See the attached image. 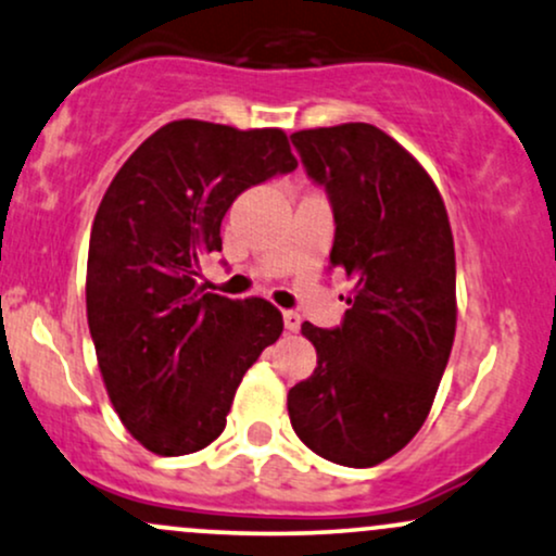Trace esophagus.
<instances>
[{
	"mask_svg": "<svg viewBox=\"0 0 556 556\" xmlns=\"http://www.w3.org/2000/svg\"><path fill=\"white\" fill-rule=\"evenodd\" d=\"M282 318H285V329L287 331H298L300 329V314H298V311H285Z\"/></svg>",
	"mask_w": 556,
	"mask_h": 556,
	"instance_id": "1",
	"label": "esophagus"
}]
</instances>
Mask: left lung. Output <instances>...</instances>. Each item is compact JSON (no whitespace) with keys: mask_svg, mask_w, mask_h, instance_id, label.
I'll return each instance as SVG.
<instances>
[{"mask_svg":"<svg viewBox=\"0 0 556 556\" xmlns=\"http://www.w3.org/2000/svg\"><path fill=\"white\" fill-rule=\"evenodd\" d=\"M329 193V269L353 279L342 327L300 331L316 368L287 394L308 450L348 468L384 463L429 416L457 327L455 240L431 175L368 123L292 132Z\"/></svg>","mask_w":556,"mask_h":556,"instance_id":"obj_1","label":"left lung"}]
</instances>
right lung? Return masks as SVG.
Wrapping results in <instances>:
<instances>
[{"instance_id": "add662e5", "label": "right lung", "mask_w": 556, "mask_h": 556, "mask_svg": "<svg viewBox=\"0 0 556 556\" xmlns=\"http://www.w3.org/2000/svg\"><path fill=\"white\" fill-rule=\"evenodd\" d=\"M298 167L285 130L175 119L132 151L96 212L86 311L114 410L162 457L225 431L242 376L282 334L264 298L198 285L222 251V219L242 190Z\"/></svg>"}]
</instances>
